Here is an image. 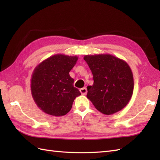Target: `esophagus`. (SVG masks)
Here are the masks:
<instances>
[{
	"label": "esophagus",
	"mask_w": 160,
	"mask_h": 160,
	"mask_svg": "<svg viewBox=\"0 0 160 160\" xmlns=\"http://www.w3.org/2000/svg\"><path fill=\"white\" fill-rule=\"evenodd\" d=\"M80 91L82 95H86L87 93V88L84 87V88H82V89H80Z\"/></svg>",
	"instance_id": "34e87169"
}]
</instances>
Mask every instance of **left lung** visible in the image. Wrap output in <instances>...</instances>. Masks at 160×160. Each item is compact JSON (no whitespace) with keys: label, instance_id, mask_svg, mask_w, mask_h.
<instances>
[{"label":"left lung","instance_id":"obj_1","mask_svg":"<svg viewBox=\"0 0 160 160\" xmlns=\"http://www.w3.org/2000/svg\"><path fill=\"white\" fill-rule=\"evenodd\" d=\"M93 76L92 86L87 87V97L97 110L112 115L124 108L133 92L132 71L124 60L110 54L84 57Z\"/></svg>","mask_w":160,"mask_h":160}]
</instances>
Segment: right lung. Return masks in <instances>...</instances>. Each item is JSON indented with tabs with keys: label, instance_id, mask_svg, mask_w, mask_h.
I'll return each mask as SVG.
<instances>
[{
	"label": "right lung",
	"instance_id": "1",
	"mask_svg": "<svg viewBox=\"0 0 160 160\" xmlns=\"http://www.w3.org/2000/svg\"><path fill=\"white\" fill-rule=\"evenodd\" d=\"M78 58L56 54L43 60L33 71L31 91L36 105L43 112L53 116L66 115L76 97L81 95L73 87L70 71Z\"/></svg>",
	"mask_w": 160,
	"mask_h": 160
}]
</instances>
